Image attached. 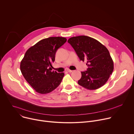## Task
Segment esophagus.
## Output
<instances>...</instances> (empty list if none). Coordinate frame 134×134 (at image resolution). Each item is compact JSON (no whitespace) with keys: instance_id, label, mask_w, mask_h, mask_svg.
Masks as SVG:
<instances>
[{"instance_id":"obj_1","label":"esophagus","mask_w":134,"mask_h":134,"mask_svg":"<svg viewBox=\"0 0 134 134\" xmlns=\"http://www.w3.org/2000/svg\"><path fill=\"white\" fill-rule=\"evenodd\" d=\"M67 71L68 72H71L73 71V70H70V69H67Z\"/></svg>"}]
</instances>
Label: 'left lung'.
Returning <instances> with one entry per match:
<instances>
[{
    "label": "left lung",
    "instance_id": "8db88e82",
    "mask_svg": "<svg viewBox=\"0 0 134 134\" xmlns=\"http://www.w3.org/2000/svg\"><path fill=\"white\" fill-rule=\"evenodd\" d=\"M68 42L80 60H87L88 68L81 72L82 77L78 84L90 90L104 85L114 68L113 62L108 49L98 40L85 35L71 37Z\"/></svg>",
    "mask_w": 134,
    "mask_h": 134
}]
</instances>
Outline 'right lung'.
<instances>
[{
    "mask_svg": "<svg viewBox=\"0 0 134 134\" xmlns=\"http://www.w3.org/2000/svg\"><path fill=\"white\" fill-rule=\"evenodd\" d=\"M66 41L63 37H50L40 40L25 52L20 69L24 79L36 92L50 93L62 82L64 73L52 71V63L55 60L57 49Z\"/></svg>",
    "mask_w": 134,
    "mask_h": 134,
    "instance_id": "obj_1",
    "label": "right lung"
}]
</instances>
